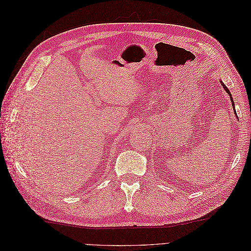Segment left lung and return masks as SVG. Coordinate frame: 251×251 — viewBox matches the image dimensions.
Masks as SVG:
<instances>
[{
  "instance_id": "obj_1",
  "label": "left lung",
  "mask_w": 251,
  "mask_h": 251,
  "mask_svg": "<svg viewBox=\"0 0 251 251\" xmlns=\"http://www.w3.org/2000/svg\"><path fill=\"white\" fill-rule=\"evenodd\" d=\"M220 83H221V85L223 86V88H224V90L226 91L227 93L229 94V97H230V101H231V104H232V108H233V110H234V114H235V116H237V112H235V109H234V103H233V100H232V95L230 94V92H229V90L227 89V87L224 85V82L223 81H220Z\"/></svg>"
}]
</instances>
